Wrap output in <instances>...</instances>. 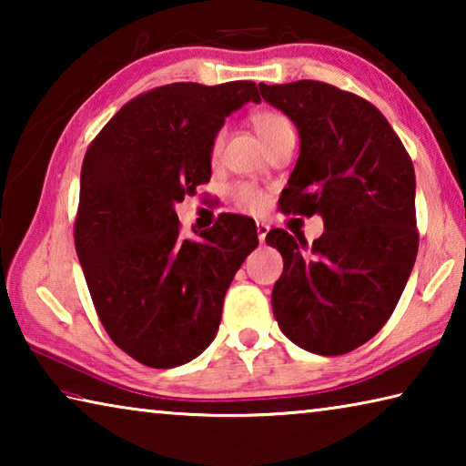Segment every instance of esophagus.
<instances>
[{"mask_svg": "<svg viewBox=\"0 0 466 466\" xmlns=\"http://www.w3.org/2000/svg\"><path fill=\"white\" fill-rule=\"evenodd\" d=\"M269 232V226L265 222H257V236H258V242H265V236Z\"/></svg>", "mask_w": 466, "mask_h": 466, "instance_id": "esophagus-1", "label": "esophagus"}]
</instances>
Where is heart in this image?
<instances>
[{"label": "heart", "mask_w": 466, "mask_h": 466, "mask_svg": "<svg viewBox=\"0 0 466 466\" xmlns=\"http://www.w3.org/2000/svg\"><path fill=\"white\" fill-rule=\"evenodd\" d=\"M252 127H255L257 136L261 137L265 147L273 144L275 139H279L281 136L294 133V127H291L288 116L281 113H275V110H263V113L252 116ZM222 144H224V131H218L214 141H211V156L218 157L219 149H222ZM232 199L240 209L248 211V214H261V211L267 208L265 193L261 188H257L255 185H248V183L236 185L232 191Z\"/></svg>", "instance_id": "1"}]
</instances>
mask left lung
I'll use <instances>...</instances> for the list:
<instances>
[{"label": "left lung", "instance_id": "left-lung-1", "mask_svg": "<svg viewBox=\"0 0 466 466\" xmlns=\"http://www.w3.org/2000/svg\"><path fill=\"white\" fill-rule=\"evenodd\" d=\"M258 88L299 133L279 208L325 222L312 244L281 228L267 234L283 257L275 320L302 350L343 356L386 325L415 265L413 162L380 110L358 94L314 80Z\"/></svg>", "mask_w": 466, "mask_h": 466}]
</instances>
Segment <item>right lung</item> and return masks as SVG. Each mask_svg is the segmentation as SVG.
Wrapping results in <instances>:
<instances>
[{"mask_svg":"<svg viewBox=\"0 0 466 466\" xmlns=\"http://www.w3.org/2000/svg\"><path fill=\"white\" fill-rule=\"evenodd\" d=\"M248 80L167 84L127 102L84 156L76 252L102 327L149 368H175L214 341L224 296L257 248L250 218L224 214L201 240L180 236L175 205L211 178V141Z\"/></svg>","mask_w":466,"mask_h":466,"instance_id":"1","label":"right lung"}]
</instances>
